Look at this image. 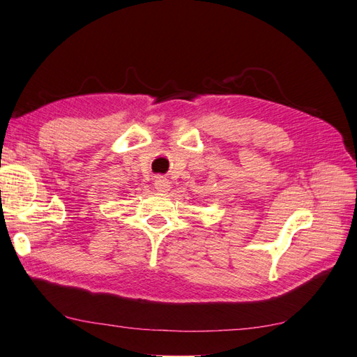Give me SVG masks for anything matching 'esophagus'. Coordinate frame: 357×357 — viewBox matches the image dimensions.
<instances>
[{"mask_svg":"<svg viewBox=\"0 0 357 357\" xmlns=\"http://www.w3.org/2000/svg\"><path fill=\"white\" fill-rule=\"evenodd\" d=\"M155 188L159 193H167L170 190V181L164 176H158L155 179Z\"/></svg>","mask_w":357,"mask_h":357,"instance_id":"esophagus-1","label":"esophagus"}]
</instances>
